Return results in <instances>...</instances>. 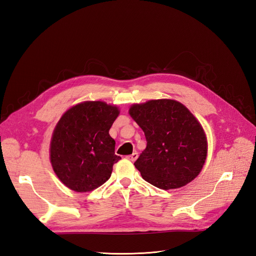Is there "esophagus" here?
<instances>
[{"label":"esophagus","instance_id":"esophagus-1","mask_svg":"<svg viewBox=\"0 0 256 256\" xmlns=\"http://www.w3.org/2000/svg\"><path fill=\"white\" fill-rule=\"evenodd\" d=\"M128 160H130V162H135V160L138 158V153H133L132 155H130V156H128L126 157Z\"/></svg>","mask_w":256,"mask_h":256}]
</instances>
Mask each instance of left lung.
I'll return each instance as SVG.
<instances>
[{
	"label": "left lung",
	"instance_id": "left-lung-1",
	"mask_svg": "<svg viewBox=\"0 0 256 256\" xmlns=\"http://www.w3.org/2000/svg\"><path fill=\"white\" fill-rule=\"evenodd\" d=\"M130 115L142 128L146 148L134 166L146 182L162 190L191 182L204 164L208 144L198 120L171 99L133 104Z\"/></svg>",
	"mask_w": 256,
	"mask_h": 256
}]
</instances>
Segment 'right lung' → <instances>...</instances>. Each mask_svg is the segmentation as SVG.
<instances>
[{
    "mask_svg": "<svg viewBox=\"0 0 256 256\" xmlns=\"http://www.w3.org/2000/svg\"><path fill=\"white\" fill-rule=\"evenodd\" d=\"M119 115L115 106L85 101L66 110L50 141V162L56 175L70 190L90 192L112 175L115 140L108 130Z\"/></svg>",
    "mask_w": 256,
    "mask_h": 256,
    "instance_id": "obj_1",
    "label": "right lung"
}]
</instances>
